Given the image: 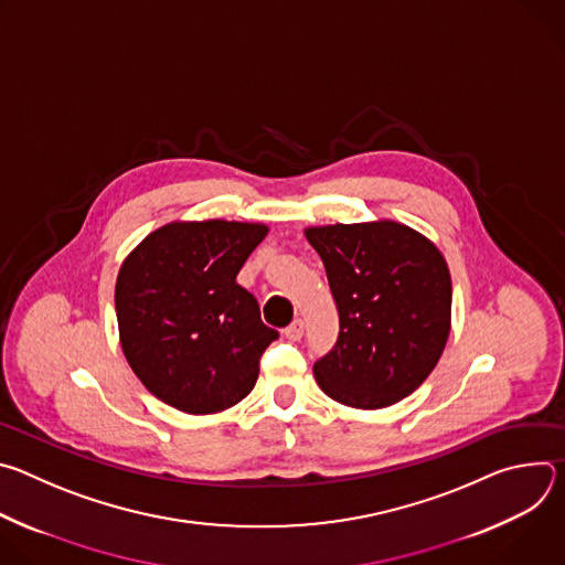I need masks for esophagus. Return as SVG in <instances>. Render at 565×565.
Returning <instances> with one entry per match:
<instances>
[{"label":"esophagus","instance_id":"1","mask_svg":"<svg viewBox=\"0 0 565 565\" xmlns=\"http://www.w3.org/2000/svg\"><path fill=\"white\" fill-rule=\"evenodd\" d=\"M284 335H286V340H290V342H299L301 335H303V321H301V319H295L292 324L284 331Z\"/></svg>","mask_w":565,"mask_h":565}]
</instances>
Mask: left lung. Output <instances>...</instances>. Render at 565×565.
<instances>
[{"label": "left lung", "mask_w": 565, "mask_h": 565, "mask_svg": "<svg viewBox=\"0 0 565 565\" xmlns=\"http://www.w3.org/2000/svg\"><path fill=\"white\" fill-rule=\"evenodd\" d=\"M324 262L340 335L312 373L329 397L384 409L412 395L438 364L451 329V277L418 230L380 218L303 230Z\"/></svg>", "instance_id": "left-lung-1"}]
</instances>
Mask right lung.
Returning <instances> with one entry per match:
<instances>
[{
  "instance_id": "1",
  "label": "right lung",
  "mask_w": 565,
  "mask_h": 565,
  "mask_svg": "<svg viewBox=\"0 0 565 565\" xmlns=\"http://www.w3.org/2000/svg\"><path fill=\"white\" fill-rule=\"evenodd\" d=\"M268 234L264 223L172 221L147 234L116 279L122 353L149 393L192 414L244 399L279 333L262 321L238 270Z\"/></svg>"
}]
</instances>
